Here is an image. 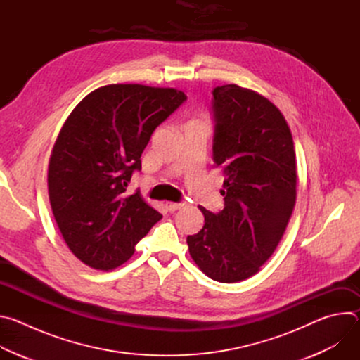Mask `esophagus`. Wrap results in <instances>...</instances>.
<instances>
[{
    "mask_svg": "<svg viewBox=\"0 0 360 360\" xmlns=\"http://www.w3.org/2000/svg\"><path fill=\"white\" fill-rule=\"evenodd\" d=\"M165 207L169 212H175V211H178L179 208L184 207V203H181V202H167Z\"/></svg>",
    "mask_w": 360,
    "mask_h": 360,
    "instance_id": "esophagus-1",
    "label": "esophagus"
}]
</instances>
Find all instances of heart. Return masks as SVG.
Listing matches in <instances>:
<instances>
[{
	"mask_svg": "<svg viewBox=\"0 0 360 360\" xmlns=\"http://www.w3.org/2000/svg\"><path fill=\"white\" fill-rule=\"evenodd\" d=\"M191 124H195V125H203V120H202V118H198V120L192 121Z\"/></svg>",
	"mask_w": 360,
	"mask_h": 360,
	"instance_id": "obj_1",
	"label": "heart"
}]
</instances>
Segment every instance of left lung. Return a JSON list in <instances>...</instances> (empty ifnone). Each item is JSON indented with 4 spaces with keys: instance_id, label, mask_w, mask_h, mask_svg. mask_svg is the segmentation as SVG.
<instances>
[{
    "instance_id": "obj_1",
    "label": "left lung",
    "mask_w": 360,
    "mask_h": 360,
    "mask_svg": "<svg viewBox=\"0 0 360 360\" xmlns=\"http://www.w3.org/2000/svg\"><path fill=\"white\" fill-rule=\"evenodd\" d=\"M212 160L225 174L224 210L200 207L203 228L186 238L199 269L214 281H243L271 258L296 200L290 129L265 96L235 84L212 89Z\"/></svg>"
}]
</instances>
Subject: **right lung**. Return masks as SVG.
I'll use <instances>...</instances> for the list:
<instances>
[{"label":"right lung","mask_w":360,"mask_h":360,"mask_svg":"<svg viewBox=\"0 0 360 360\" xmlns=\"http://www.w3.org/2000/svg\"><path fill=\"white\" fill-rule=\"evenodd\" d=\"M185 101L174 88L114 84L88 94L65 121L51 153L48 193L64 240L85 265H122L162 218L127 186L153 131Z\"/></svg>","instance_id":"obj_1"}]
</instances>
